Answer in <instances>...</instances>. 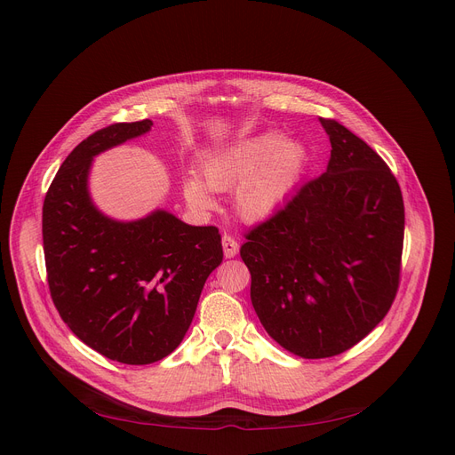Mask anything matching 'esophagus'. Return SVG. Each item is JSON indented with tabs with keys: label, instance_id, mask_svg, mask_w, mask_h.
Returning <instances> with one entry per match:
<instances>
[{
	"label": "esophagus",
	"instance_id": "1",
	"mask_svg": "<svg viewBox=\"0 0 455 455\" xmlns=\"http://www.w3.org/2000/svg\"><path fill=\"white\" fill-rule=\"evenodd\" d=\"M221 243H223V252H225L227 259H234V256L238 254L240 245H238V242H235V240L232 238V235L225 234L223 238H221Z\"/></svg>",
	"mask_w": 455,
	"mask_h": 455
}]
</instances>
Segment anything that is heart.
<instances>
[{
    "mask_svg": "<svg viewBox=\"0 0 455 455\" xmlns=\"http://www.w3.org/2000/svg\"><path fill=\"white\" fill-rule=\"evenodd\" d=\"M308 164L307 147L281 132L266 130L208 154L203 179L188 172L182 179L186 201L195 210H212V191L232 189V208L245 223L273 215L301 182Z\"/></svg>",
    "mask_w": 455,
    "mask_h": 455,
    "instance_id": "1",
    "label": "heart"
}]
</instances>
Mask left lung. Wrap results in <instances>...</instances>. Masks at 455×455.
<instances>
[{
  "mask_svg": "<svg viewBox=\"0 0 455 455\" xmlns=\"http://www.w3.org/2000/svg\"><path fill=\"white\" fill-rule=\"evenodd\" d=\"M327 171L301 188L242 245L251 303L269 337L303 359L361 342L400 281L405 212L381 157L337 121Z\"/></svg>",
  "mask_w": 455,
  "mask_h": 455,
  "instance_id": "1",
  "label": "left lung"
}]
</instances>
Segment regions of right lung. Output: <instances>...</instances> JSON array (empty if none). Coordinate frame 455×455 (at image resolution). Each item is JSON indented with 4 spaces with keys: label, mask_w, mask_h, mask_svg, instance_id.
Segmentation results:
<instances>
[{
    "label": "right lung",
    "mask_w": 455,
    "mask_h": 455,
    "mask_svg": "<svg viewBox=\"0 0 455 455\" xmlns=\"http://www.w3.org/2000/svg\"><path fill=\"white\" fill-rule=\"evenodd\" d=\"M118 123L77 145L46 193L43 242L55 308L84 344L124 364L162 361L180 346L210 273L223 262L215 227L157 208L118 221L92 201V160L150 132Z\"/></svg>",
    "instance_id": "1"
}]
</instances>
